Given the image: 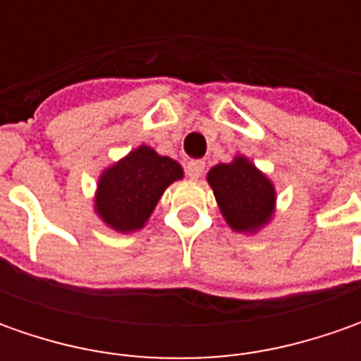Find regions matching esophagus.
Returning <instances> with one entry per match:
<instances>
[{
  "label": "esophagus",
  "instance_id": "1",
  "mask_svg": "<svg viewBox=\"0 0 361 361\" xmlns=\"http://www.w3.org/2000/svg\"><path fill=\"white\" fill-rule=\"evenodd\" d=\"M202 173H204V162H202V160H190L187 164L188 178L197 180V178H201Z\"/></svg>",
  "mask_w": 361,
  "mask_h": 361
}]
</instances>
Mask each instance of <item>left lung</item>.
Listing matches in <instances>:
<instances>
[{
    "instance_id": "8db88e82",
    "label": "left lung",
    "mask_w": 361,
    "mask_h": 361,
    "mask_svg": "<svg viewBox=\"0 0 361 361\" xmlns=\"http://www.w3.org/2000/svg\"><path fill=\"white\" fill-rule=\"evenodd\" d=\"M221 213L235 231H255L267 223L275 204L269 180L247 159L216 164L209 173Z\"/></svg>"
}]
</instances>
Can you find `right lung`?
<instances>
[{
	"instance_id": "right-lung-1",
	"label": "right lung",
	"mask_w": 361,
	"mask_h": 361,
	"mask_svg": "<svg viewBox=\"0 0 361 361\" xmlns=\"http://www.w3.org/2000/svg\"><path fill=\"white\" fill-rule=\"evenodd\" d=\"M180 176L178 162L140 146L102 174L96 211L112 229L122 233L140 229L164 188Z\"/></svg>"
}]
</instances>
